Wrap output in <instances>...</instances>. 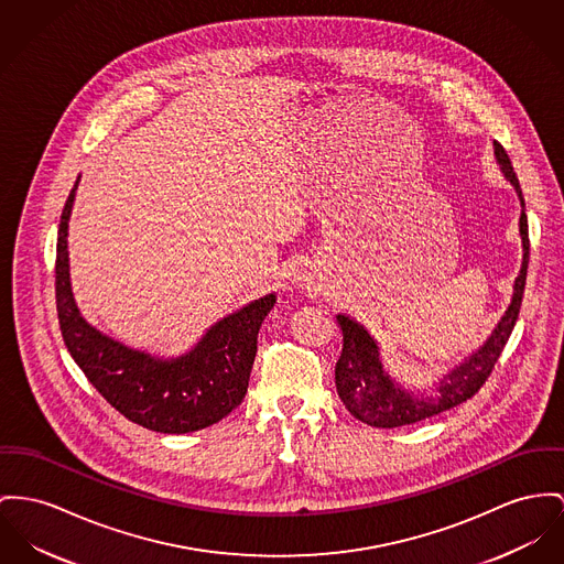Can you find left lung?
<instances>
[{
  "label": "left lung",
  "mask_w": 564,
  "mask_h": 564,
  "mask_svg": "<svg viewBox=\"0 0 564 564\" xmlns=\"http://www.w3.org/2000/svg\"><path fill=\"white\" fill-rule=\"evenodd\" d=\"M494 155L496 162L505 175L507 182L520 196L522 214H520V237H522V267L513 282V297L505 314L500 316L498 325L489 334V338L473 350L464 361L453 366L447 375L438 378L434 389L430 391H414L406 389L402 382H398L389 375L380 359V348L370 332L350 318L348 314H338L339 327H341V355L336 364V389L339 400L348 409V413L355 414L359 421L375 425V427H402L416 421L430 419L434 414L445 413L453 406L470 400L488 380L494 364L498 361L507 339L511 336L522 295H524L525 271H528V218H525L524 196L518 182V175L513 171V164L502 150L500 143L494 141Z\"/></svg>",
  "instance_id": "obj_1"
}]
</instances>
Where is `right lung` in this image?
Masks as SVG:
<instances>
[{
  "label": "right lung",
  "mask_w": 564,
  "mask_h": 564,
  "mask_svg": "<svg viewBox=\"0 0 564 564\" xmlns=\"http://www.w3.org/2000/svg\"><path fill=\"white\" fill-rule=\"evenodd\" d=\"M76 188L78 180L62 214L55 261L57 316L76 366L115 411L148 430L188 434L218 423L248 391L259 329L275 293L226 314L180 357L151 355L102 334L83 318L73 295L68 223Z\"/></svg>",
  "instance_id": "right-lung-1"
}]
</instances>
